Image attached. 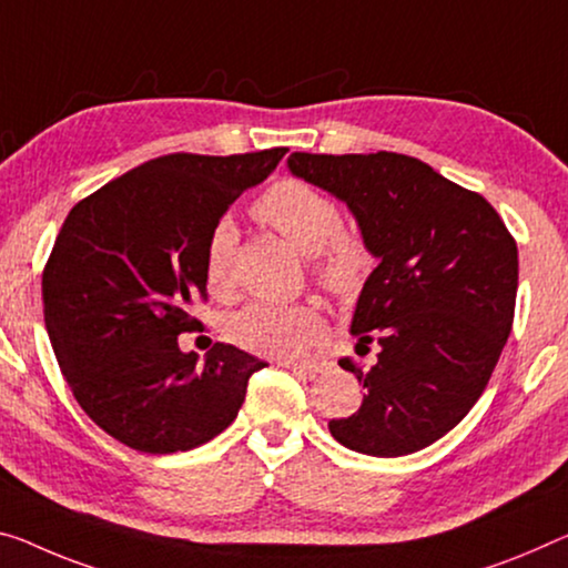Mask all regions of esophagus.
<instances>
[{"label":"esophagus","mask_w":568,"mask_h":568,"mask_svg":"<svg viewBox=\"0 0 568 568\" xmlns=\"http://www.w3.org/2000/svg\"><path fill=\"white\" fill-rule=\"evenodd\" d=\"M278 365H282V368L302 371V373H310V375L327 371V363L325 361H312V363H290V361H284V363H278Z\"/></svg>","instance_id":"1"}]
</instances>
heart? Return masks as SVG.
<instances>
[{
    "label": "heart",
    "instance_id": "1",
    "mask_svg": "<svg viewBox=\"0 0 568 568\" xmlns=\"http://www.w3.org/2000/svg\"><path fill=\"white\" fill-rule=\"evenodd\" d=\"M261 223L312 256V276L327 294L353 300L373 272V248L361 231L343 225V211L333 197L302 180H278L254 203ZM235 229L217 223L203 248V278L215 300H231ZM327 333L325 314L314 304L254 302L235 312L229 337L243 351L294 361L307 355Z\"/></svg>",
    "mask_w": 568,
    "mask_h": 568
}]
</instances>
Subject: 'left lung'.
<instances>
[{
	"label": "left lung",
	"mask_w": 568,
	"mask_h": 568,
	"mask_svg": "<svg viewBox=\"0 0 568 568\" xmlns=\"http://www.w3.org/2000/svg\"><path fill=\"white\" fill-rule=\"evenodd\" d=\"M290 170L345 200L381 264L351 333L378 343L368 394L329 422L347 449L400 457L429 447L477 404L513 329L518 246L487 200L408 154L294 152Z\"/></svg>",
	"instance_id": "left-lung-1"
}]
</instances>
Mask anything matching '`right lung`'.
I'll return each instance as SVG.
<instances>
[{
  "label": "right lung",
  "instance_id": "obj_1",
  "mask_svg": "<svg viewBox=\"0 0 568 568\" xmlns=\"http://www.w3.org/2000/svg\"><path fill=\"white\" fill-rule=\"evenodd\" d=\"M286 146L164 154L78 200L42 268L52 351L95 426L144 455L187 452L229 429L264 361L215 343L205 363L178 335L203 322V248Z\"/></svg>",
  "mask_w": 568,
  "mask_h": 568
}]
</instances>
